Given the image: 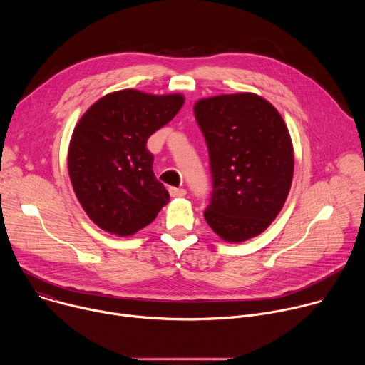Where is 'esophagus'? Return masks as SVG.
I'll return each instance as SVG.
<instances>
[{
	"label": "esophagus",
	"instance_id": "1",
	"mask_svg": "<svg viewBox=\"0 0 365 365\" xmlns=\"http://www.w3.org/2000/svg\"><path fill=\"white\" fill-rule=\"evenodd\" d=\"M169 193L172 197H183L186 195V190L180 189V187H170Z\"/></svg>",
	"mask_w": 365,
	"mask_h": 365
}]
</instances>
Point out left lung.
Segmentation results:
<instances>
[{"label": "left lung", "instance_id": "obj_1", "mask_svg": "<svg viewBox=\"0 0 365 365\" xmlns=\"http://www.w3.org/2000/svg\"><path fill=\"white\" fill-rule=\"evenodd\" d=\"M193 110L214 187L203 217L224 241L257 237L276 220L292 186L289 130L272 103L251 92L203 98Z\"/></svg>", "mask_w": 365, "mask_h": 365}]
</instances>
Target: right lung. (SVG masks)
I'll return each mask as SVG.
<instances>
[{"label": "right lung", "instance_id": "obj_1", "mask_svg": "<svg viewBox=\"0 0 365 365\" xmlns=\"http://www.w3.org/2000/svg\"><path fill=\"white\" fill-rule=\"evenodd\" d=\"M183 102L180 93L123 89L98 99L78 121L68 151L69 178L83 211L101 230L133 235L169 203L145 144Z\"/></svg>", "mask_w": 365, "mask_h": 365}]
</instances>
